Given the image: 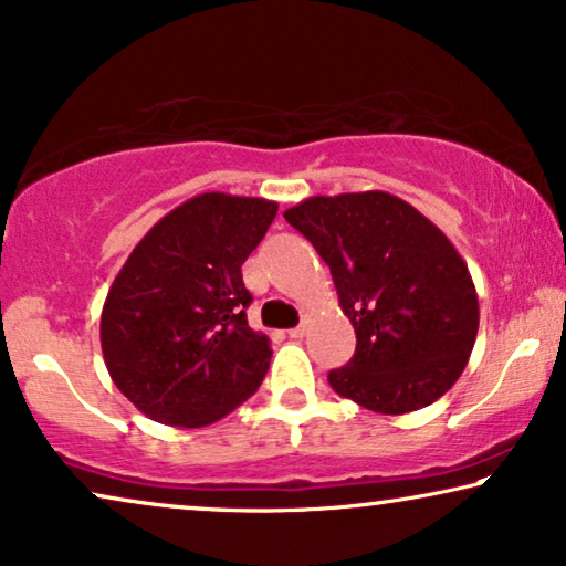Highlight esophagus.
<instances>
[{
  "mask_svg": "<svg viewBox=\"0 0 566 566\" xmlns=\"http://www.w3.org/2000/svg\"><path fill=\"white\" fill-rule=\"evenodd\" d=\"M304 335H306V324H298V327L289 329V337H291V339H301Z\"/></svg>",
  "mask_w": 566,
  "mask_h": 566,
  "instance_id": "obj_1",
  "label": "esophagus"
}]
</instances>
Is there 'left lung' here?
Here are the masks:
<instances>
[{
  "mask_svg": "<svg viewBox=\"0 0 566 566\" xmlns=\"http://www.w3.org/2000/svg\"><path fill=\"white\" fill-rule=\"evenodd\" d=\"M283 216L329 265L355 327V355L329 370L332 389L378 415L443 397L479 329L474 281L451 239L384 190L314 196Z\"/></svg>",
  "mask_w": 566,
  "mask_h": 566,
  "instance_id": "1",
  "label": "left lung"
}]
</instances>
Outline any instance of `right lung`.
<instances>
[{
	"instance_id": "right-lung-1",
	"label": "right lung",
	"mask_w": 566,
	"mask_h": 566,
	"mask_svg": "<svg viewBox=\"0 0 566 566\" xmlns=\"http://www.w3.org/2000/svg\"><path fill=\"white\" fill-rule=\"evenodd\" d=\"M275 213V200L200 192L154 223L115 275L103 358L149 420L206 428L258 391L273 350L247 324L242 265Z\"/></svg>"
}]
</instances>
